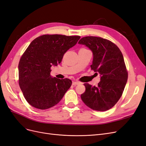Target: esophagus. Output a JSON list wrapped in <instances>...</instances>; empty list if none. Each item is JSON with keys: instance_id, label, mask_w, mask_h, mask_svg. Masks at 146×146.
Wrapping results in <instances>:
<instances>
[{"instance_id": "esophagus-1", "label": "esophagus", "mask_w": 146, "mask_h": 146, "mask_svg": "<svg viewBox=\"0 0 146 146\" xmlns=\"http://www.w3.org/2000/svg\"><path fill=\"white\" fill-rule=\"evenodd\" d=\"M79 84H80V82H78V81H74V82H72V85H79Z\"/></svg>"}]
</instances>
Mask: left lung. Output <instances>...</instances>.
I'll list each match as a JSON object with an SVG mask.
<instances>
[{"mask_svg": "<svg viewBox=\"0 0 146 146\" xmlns=\"http://www.w3.org/2000/svg\"><path fill=\"white\" fill-rule=\"evenodd\" d=\"M78 44L91 50L93 54L91 69L101 75L98 86L84 84L86 89L81 99L92 110L107 111L121 98L127 83L128 72L122 52L115 44L100 37H83Z\"/></svg>", "mask_w": 146, "mask_h": 146, "instance_id": "left-lung-1", "label": "left lung"}]
</instances>
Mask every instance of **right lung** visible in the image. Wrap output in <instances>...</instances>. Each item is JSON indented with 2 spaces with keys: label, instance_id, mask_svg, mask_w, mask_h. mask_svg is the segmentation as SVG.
<instances>
[{
  "label": "right lung",
  "instance_id": "obj_1",
  "mask_svg": "<svg viewBox=\"0 0 146 146\" xmlns=\"http://www.w3.org/2000/svg\"><path fill=\"white\" fill-rule=\"evenodd\" d=\"M80 38V36L44 35L30 44L21 56L18 69L19 85L30 105L46 110L62 99L72 81L52 78L50 68L60 63L64 54Z\"/></svg>",
  "mask_w": 146,
  "mask_h": 146
}]
</instances>
